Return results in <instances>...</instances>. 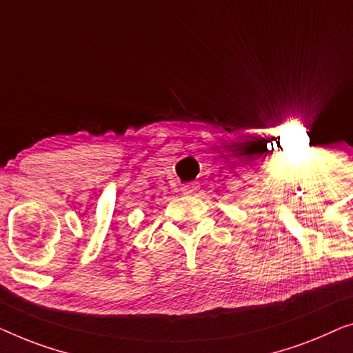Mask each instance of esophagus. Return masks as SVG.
I'll list each match as a JSON object with an SVG mask.
<instances>
[{
    "label": "esophagus",
    "mask_w": 353,
    "mask_h": 353,
    "mask_svg": "<svg viewBox=\"0 0 353 353\" xmlns=\"http://www.w3.org/2000/svg\"><path fill=\"white\" fill-rule=\"evenodd\" d=\"M198 182H190V183H185V185H182V192L183 193H192V192H195V190H198Z\"/></svg>",
    "instance_id": "34e87169"
}]
</instances>
